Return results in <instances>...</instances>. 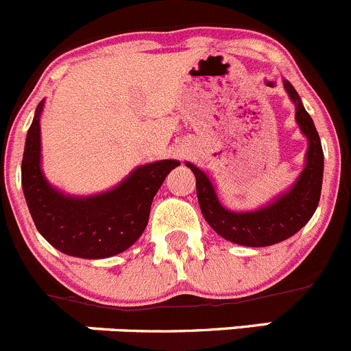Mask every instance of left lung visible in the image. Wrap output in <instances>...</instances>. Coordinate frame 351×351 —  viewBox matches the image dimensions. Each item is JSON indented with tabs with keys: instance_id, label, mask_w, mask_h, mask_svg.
I'll return each mask as SVG.
<instances>
[{
	"instance_id": "8db88e82",
	"label": "left lung",
	"mask_w": 351,
	"mask_h": 351,
	"mask_svg": "<svg viewBox=\"0 0 351 351\" xmlns=\"http://www.w3.org/2000/svg\"><path fill=\"white\" fill-rule=\"evenodd\" d=\"M285 88L290 99L297 106L295 117H297L298 126L308 138L307 165L290 193L283 194L275 203L258 211L234 213L221 206L206 174L194 167L193 164H187V167L196 176L197 201H199L204 220L218 235L235 242V244L249 245V247H265V245L278 244L297 234L311 220L319 204L322 169H324L321 140H319L317 130H315L311 116L302 106L298 93L289 82H285Z\"/></svg>"
}]
</instances>
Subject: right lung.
Masks as SVG:
<instances>
[{"label": "right lung", "mask_w": 351, "mask_h": 351, "mask_svg": "<svg viewBox=\"0 0 351 351\" xmlns=\"http://www.w3.org/2000/svg\"><path fill=\"white\" fill-rule=\"evenodd\" d=\"M43 102L29 128L22 160V186L37 230L61 252L102 259L126 251L147 228L154 196L176 160L138 167L121 186L92 197H68L47 184L40 172Z\"/></svg>", "instance_id": "obj_1"}]
</instances>
